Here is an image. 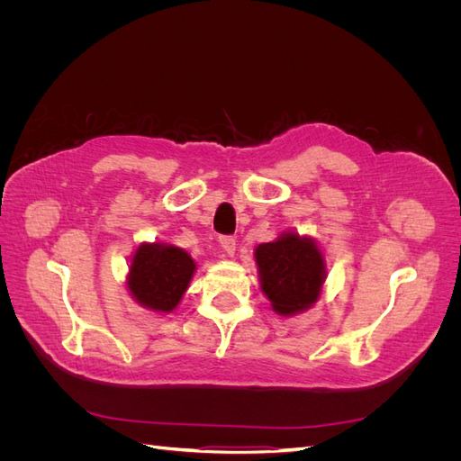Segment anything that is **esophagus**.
Instances as JSON below:
<instances>
[{
  "label": "esophagus",
  "instance_id": "1",
  "mask_svg": "<svg viewBox=\"0 0 461 461\" xmlns=\"http://www.w3.org/2000/svg\"><path fill=\"white\" fill-rule=\"evenodd\" d=\"M219 242H221L222 249H225L229 256H232L236 252V239H234V236H221Z\"/></svg>",
  "mask_w": 461,
  "mask_h": 461
}]
</instances>
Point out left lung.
I'll use <instances>...</instances> for the list:
<instances>
[{"label": "left lung", "mask_w": 461, "mask_h": 461, "mask_svg": "<svg viewBox=\"0 0 461 461\" xmlns=\"http://www.w3.org/2000/svg\"><path fill=\"white\" fill-rule=\"evenodd\" d=\"M263 294L281 315H294L317 302L325 281V259L312 239L296 232L256 248Z\"/></svg>", "instance_id": "8db88e82"}]
</instances>
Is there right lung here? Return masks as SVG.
<instances>
[{
  "instance_id": "1",
  "label": "right lung",
  "mask_w": 461,
  "mask_h": 461,
  "mask_svg": "<svg viewBox=\"0 0 461 461\" xmlns=\"http://www.w3.org/2000/svg\"><path fill=\"white\" fill-rule=\"evenodd\" d=\"M194 269L196 263L185 249L159 242L142 244L132 258L127 285L144 308L169 313L186 292Z\"/></svg>"
}]
</instances>
